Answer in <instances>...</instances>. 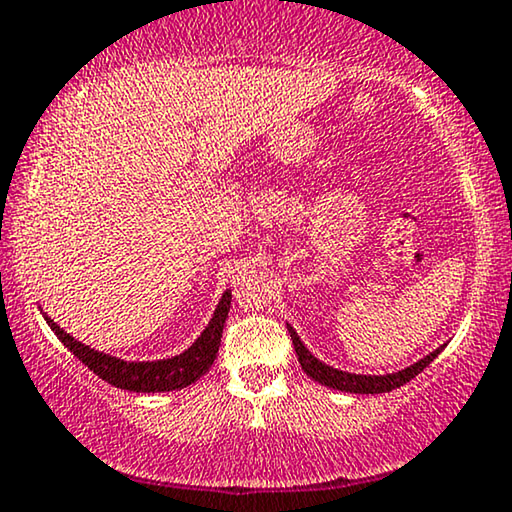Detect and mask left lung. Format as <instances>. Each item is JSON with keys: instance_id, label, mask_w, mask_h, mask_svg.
<instances>
[{"instance_id": "left-lung-1", "label": "left lung", "mask_w": 512, "mask_h": 512, "mask_svg": "<svg viewBox=\"0 0 512 512\" xmlns=\"http://www.w3.org/2000/svg\"><path fill=\"white\" fill-rule=\"evenodd\" d=\"M289 333L293 340V349H296V354H298L300 368H303L314 382L324 384V387L338 389V391H349V394H387V391H391V389L403 387L405 382H410L412 377H417L419 373H422V370L440 354V349H443V347L436 349V352L426 356V359L417 361L415 366L398 370V373H394V375H352V373H342V370L331 368V366H326V363H321L319 359H314V356L307 352V347L303 345V342H300L298 333L293 331L291 326H289Z\"/></svg>"}]
</instances>
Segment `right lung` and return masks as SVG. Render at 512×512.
I'll list each match as a JSON object with an SVG mask.
<instances>
[{"instance_id":"right-lung-1","label":"right lung","mask_w":512,"mask_h":512,"mask_svg":"<svg viewBox=\"0 0 512 512\" xmlns=\"http://www.w3.org/2000/svg\"><path fill=\"white\" fill-rule=\"evenodd\" d=\"M230 310V291L223 293L219 307H216L212 321L202 331L198 340L193 342V347H188L184 354L172 356L165 361H121L116 356L95 352L86 345H81L79 340H74L72 335L62 331L53 319H46V324L53 328V333L65 342L69 352H74L76 359L93 370L97 377H102L104 382H109L111 387L128 389V391H142V394H151V391H172V389H184L188 384L198 382L202 375L207 373L212 366L216 354H219L223 324H226Z\"/></svg>"}]
</instances>
